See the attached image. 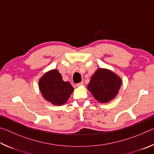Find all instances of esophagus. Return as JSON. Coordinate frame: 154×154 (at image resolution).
Listing matches in <instances>:
<instances>
[{"label": "esophagus", "instance_id": "obj_1", "mask_svg": "<svg viewBox=\"0 0 154 154\" xmlns=\"http://www.w3.org/2000/svg\"><path fill=\"white\" fill-rule=\"evenodd\" d=\"M83 85V82H81L80 83H77L76 84V85L77 87H79V86H81V85Z\"/></svg>", "mask_w": 154, "mask_h": 154}]
</instances>
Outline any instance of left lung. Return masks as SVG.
<instances>
[{"label": "left lung", "mask_w": 154, "mask_h": 154, "mask_svg": "<svg viewBox=\"0 0 154 154\" xmlns=\"http://www.w3.org/2000/svg\"><path fill=\"white\" fill-rule=\"evenodd\" d=\"M122 79L110 70L99 68L91 77L88 89L96 100L108 103L118 95Z\"/></svg>", "instance_id": "1"}]
</instances>
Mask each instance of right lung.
<instances>
[{"mask_svg":"<svg viewBox=\"0 0 154 154\" xmlns=\"http://www.w3.org/2000/svg\"><path fill=\"white\" fill-rule=\"evenodd\" d=\"M38 87L43 97L57 106L66 103L74 90L69 82H64L57 69L51 70L44 74L38 81Z\"/></svg>","mask_w":154,"mask_h":154,"instance_id":"1","label":"right lung"}]
</instances>
